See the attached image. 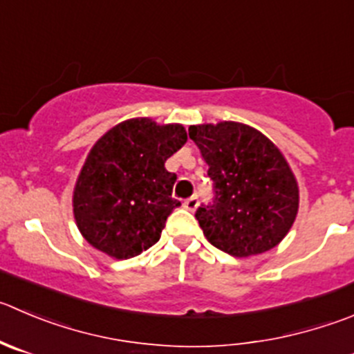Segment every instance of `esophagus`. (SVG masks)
<instances>
[{
    "label": "esophagus",
    "instance_id": "obj_1",
    "mask_svg": "<svg viewBox=\"0 0 354 354\" xmlns=\"http://www.w3.org/2000/svg\"><path fill=\"white\" fill-rule=\"evenodd\" d=\"M184 208H186V210H189V212H194L196 210V207H198V198L196 196H191V198H187L186 201H184Z\"/></svg>",
    "mask_w": 354,
    "mask_h": 354
}]
</instances>
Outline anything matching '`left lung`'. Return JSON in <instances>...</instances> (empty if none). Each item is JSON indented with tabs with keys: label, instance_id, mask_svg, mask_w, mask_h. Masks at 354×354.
Listing matches in <instances>:
<instances>
[{
	"label": "left lung",
	"instance_id": "obj_1",
	"mask_svg": "<svg viewBox=\"0 0 354 354\" xmlns=\"http://www.w3.org/2000/svg\"><path fill=\"white\" fill-rule=\"evenodd\" d=\"M189 137L215 187L214 203L196 210L207 240L233 257L274 248L299 212L297 179L280 147L238 121L193 124Z\"/></svg>",
	"mask_w": 354,
	"mask_h": 354
}]
</instances>
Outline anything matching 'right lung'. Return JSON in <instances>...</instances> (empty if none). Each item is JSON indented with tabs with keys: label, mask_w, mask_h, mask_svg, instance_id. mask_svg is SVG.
<instances>
[{
	"label": "right lung",
	"mask_w": 354,
	"mask_h": 354,
	"mask_svg": "<svg viewBox=\"0 0 354 354\" xmlns=\"http://www.w3.org/2000/svg\"><path fill=\"white\" fill-rule=\"evenodd\" d=\"M187 142L180 123L132 118L114 124L90 149L73 191V214L82 236L113 259L153 247L168 215L177 175L165 161Z\"/></svg>",
	"instance_id": "right-lung-1"
}]
</instances>
